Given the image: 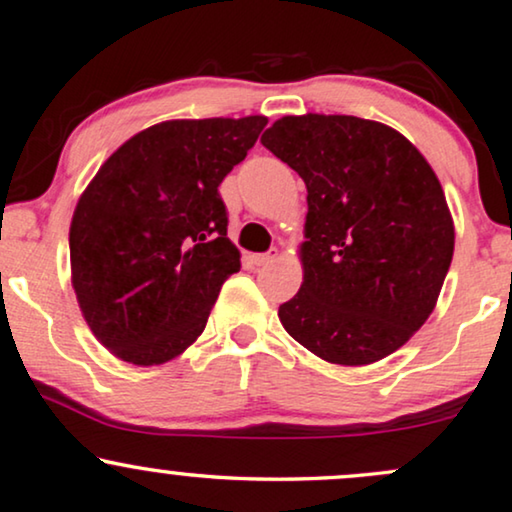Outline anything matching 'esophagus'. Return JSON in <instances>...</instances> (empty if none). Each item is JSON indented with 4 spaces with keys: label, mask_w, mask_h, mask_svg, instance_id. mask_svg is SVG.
<instances>
[{
    "label": "esophagus",
    "mask_w": 512,
    "mask_h": 512,
    "mask_svg": "<svg viewBox=\"0 0 512 512\" xmlns=\"http://www.w3.org/2000/svg\"><path fill=\"white\" fill-rule=\"evenodd\" d=\"M273 257H276V253H257V255H250V262H253L255 266H264V264H269Z\"/></svg>",
    "instance_id": "34e87169"
}]
</instances>
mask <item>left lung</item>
I'll return each mask as SVG.
<instances>
[{
  "instance_id": "left-lung-1",
  "label": "left lung",
  "mask_w": 512,
  "mask_h": 512,
  "mask_svg": "<svg viewBox=\"0 0 512 512\" xmlns=\"http://www.w3.org/2000/svg\"><path fill=\"white\" fill-rule=\"evenodd\" d=\"M264 148L304 178V283L278 308L287 334L331 364L399 350L434 311L455 253L443 187L397 129L355 115H285Z\"/></svg>"
}]
</instances>
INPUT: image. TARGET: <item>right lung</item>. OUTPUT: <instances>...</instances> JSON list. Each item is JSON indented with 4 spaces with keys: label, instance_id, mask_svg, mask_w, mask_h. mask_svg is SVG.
Returning <instances> with one entry per match:
<instances>
[{
    "label": "right lung",
    "instance_id": "obj_1",
    "mask_svg": "<svg viewBox=\"0 0 512 512\" xmlns=\"http://www.w3.org/2000/svg\"><path fill=\"white\" fill-rule=\"evenodd\" d=\"M266 122H157L83 190L69 227L71 285L92 334L122 362L164 364L201 336L222 283L241 269L218 187Z\"/></svg>",
    "mask_w": 512,
    "mask_h": 512
}]
</instances>
